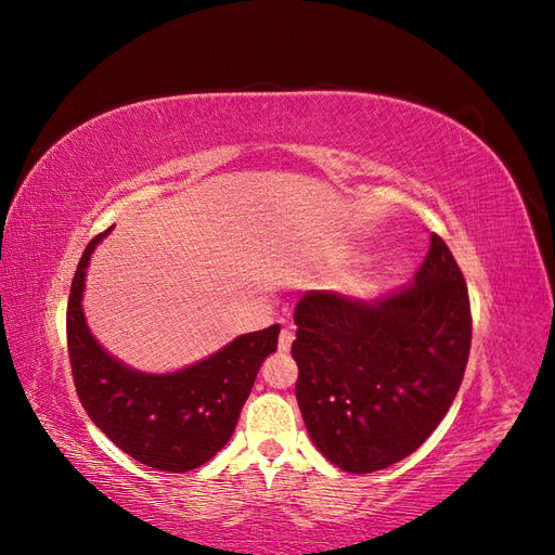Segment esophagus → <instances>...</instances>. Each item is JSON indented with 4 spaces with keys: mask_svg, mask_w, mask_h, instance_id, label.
<instances>
[{
    "mask_svg": "<svg viewBox=\"0 0 555 555\" xmlns=\"http://www.w3.org/2000/svg\"><path fill=\"white\" fill-rule=\"evenodd\" d=\"M292 343H294V333L289 328H282L280 331V338H278V349L280 351H289Z\"/></svg>",
    "mask_w": 555,
    "mask_h": 555,
    "instance_id": "34e87169",
    "label": "esophagus"
}]
</instances>
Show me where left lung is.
Instances as JSON below:
<instances>
[{"label": "left lung", "instance_id": "left-lung-1", "mask_svg": "<svg viewBox=\"0 0 555 555\" xmlns=\"http://www.w3.org/2000/svg\"><path fill=\"white\" fill-rule=\"evenodd\" d=\"M294 322L296 400L310 438L357 475L428 440L461 389L473 343L465 278L438 233L402 292L382 300L308 292Z\"/></svg>", "mask_w": 555, "mask_h": 555}]
</instances>
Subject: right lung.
<instances>
[{"label": "right lung", "instance_id": "right-lung-1", "mask_svg": "<svg viewBox=\"0 0 555 555\" xmlns=\"http://www.w3.org/2000/svg\"><path fill=\"white\" fill-rule=\"evenodd\" d=\"M108 231L82 251L66 306L76 393L96 428L133 461L164 473H190L229 442L261 361L278 347L280 326L241 335L206 361L171 375L129 371L96 345L80 308L90 255Z\"/></svg>", "mask_w": 555, "mask_h": 555}]
</instances>
